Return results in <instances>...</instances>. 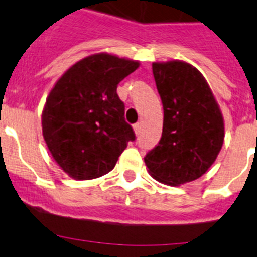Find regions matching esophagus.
Wrapping results in <instances>:
<instances>
[{
  "label": "esophagus",
  "mask_w": 257,
  "mask_h": 257,
  "mask_svg": "<svg viewBox=\"0 0 257 257\" xmlns=\"http://www.w3.org/2000/svg\"><path fill=\"white\" fill-rule=\"evenodd\" d=\"M140 128H142V124H140V123H135V124H134V131H135L136 135H138V134L140 133Z\"/></svg>",
  "instance_id": "obj_1"
}]
</instances>
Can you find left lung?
I'll return each mask as SVG.
<instances>
[{
    "mask_svg": "<svg viewBox=\"0 0 257 257\" xmlns=\"http://www.w3.org/2000/svg\"><path fill=\"white\" fill-rule=\"evenodd\" d=\"M163 105L162 136L144 157L157 181L181 185L201 178L224 143V118L205 77L185 61L153 63Z\"/></svg>",
    "mask_w": 257,
    "mask_h": 257,
    "instance_id": "8db88e82",
    "label": "left lung"
}]
</instances>
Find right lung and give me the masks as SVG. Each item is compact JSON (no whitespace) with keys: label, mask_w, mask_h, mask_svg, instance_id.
<instances>
[{"label":"right lung","mask_w":257,"mask_h":257,"mask_svg":"<svg viewBox=\"0 0 257 257\" xmlns=\"http://www.w3.org/2000/svg\"><path fill=\"white\" fill-rule=\"evenodd\" d=\"M138 68L139 61L94 54L72 65L50 91L42 134L52 158L70 178L108 174L127 143L135 140L117 86Z\"/></svg>","instance_id":"add662e5"}]
</instances>
